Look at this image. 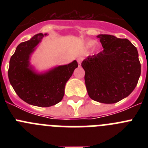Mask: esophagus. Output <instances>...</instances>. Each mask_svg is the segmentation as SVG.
Instances as JSON below:
<instances>
[{
	"instance_id": "esophagus-1",
	"label": "esophagus",
	"mask_w": 148,
	"mask_h": 148,
	"mask_svg": "<svg viewBox=\"0 0 148 148\" xmlns=\"http://www.w3.org/2000/svg\"><path fill=\"white\" fill-rule=\"evenodd\" d=\"M82 58H81V57H79V58H77V61H78V64L79 66H81V63H82Z\"/></svg>"
}]
</instances>
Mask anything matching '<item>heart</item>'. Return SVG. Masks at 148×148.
I'll list each match as a JSON object with an SVG mask.
<instances>
[{
    "instance_id": "b5f03b06",
    "label": "heart",
    "mask_w": 148,
    "mask_h": 148,
    "mask_svg": "<svg viewBox=\"0 0 148 148\" xmlns=\"http://www.w3.org/2000/svg\"><path fill=\"white\" fill-rule=\"evenodd\" d=\"M95 44V40H88V41H87V43H86V47H87V48L92 47H93Z\"/></svg>"
}]
</instances>
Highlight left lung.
I'll return each instance as SVG.
<instances>
[{
  "label": "left lung",
  "mask_w": 148,
  "mask_h": 148,
  "mask_svg": "<svg viewBox=\"0 0 148 148\" xmlns=\"http://www.w3.org/2000/svg\"><path fill=\"white\" fill-rule=\"evenodd\" d=\"M104 48L82 62L84 81L90 99L114 104L127 97L137 85L141 64L136 48L126 38L97 35Z\"/></svg>",
  "instance_id": "8db88e82"
}]
</instances>
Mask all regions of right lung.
<instances>
[{
  "instance_id": "add662e5",
  "label": "right lung",
  "mask_w": 148,
  "mask_h": 148,
  "mask_svg": "<svg viewBox=\"0 0 148 148\" xmlns=\"http://www.w3.org/2000/svg\"><path fill=\"white\" fill-rule=\"evenodd\" d=\"M48 34L39 33L17 47L10 61L8 76L17 95L25 102L37 107H51L64 95L66 83L78 67L75 60L38 73L30 64V58L39 43Z\"/></svg>"
}]
</instances>
